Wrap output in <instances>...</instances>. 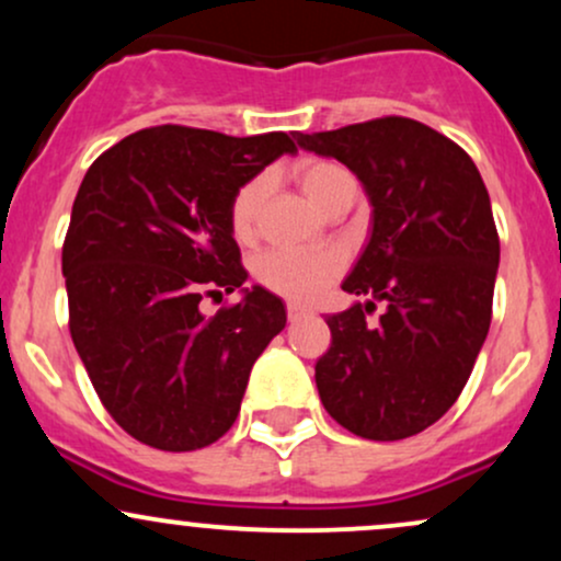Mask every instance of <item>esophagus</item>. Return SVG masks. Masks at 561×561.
<instances>
[{
	"mask_svg": "<svg viewBox=\"0 0 561 561\" xmlns=\"http://www.w3.org/2000/svg\"><path fill=\"white\" fill-rule=\"evenodd\" d=\"M302 317H308V308L300 306V302H287V319L298 321Z\"/></svg>",
	"mask_w": 561,
	"mask_h": 561,
	"instance_id": "34e87169",
	"label": "esophagus"
}]
</instances>
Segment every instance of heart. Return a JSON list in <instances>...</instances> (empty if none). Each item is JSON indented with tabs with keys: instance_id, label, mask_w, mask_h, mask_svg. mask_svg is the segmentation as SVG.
I'll return each mask as SVG.
<instances>
[{
	"instance_id": "b5f03b06",
	"label": "heart",
	"mask_w": 561,
	"mask_h": 561,
	"mask_svg": "<svg viewBox=\"0 0 561 561\" xmlns=\"http://www.w3.org/2000/svg\"><path fill=\"white\" fill-rule=\"evenodd\" d=\"M295 182L306 192V197L321 210H330L340 197L347 192H356V179L345 165L334 160L308 158L295 165ZM266 176H255L244 182L229 199V231L234 240L248 242L255 234V221L266 195ZM343 272V259L332 250H319V253H298V250L272 248L261 253L253 263V274L259 285L279 298L308 302L313 300L324 287H330Z\"/></svg>"
}]
</instances>
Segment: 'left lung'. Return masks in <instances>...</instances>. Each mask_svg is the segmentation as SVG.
Returning <instances> with one entry per match:
<instances>
[{
    "label": "left lung",
    "instance_id": "obj_1",
    "mask_svg": "<svg viewBox=\"0 0 561 561\" xmlns=\"http://www.w3.org/2000/svg\"><path fill=\"white\" fill-rule=\"evenodd\" d=\"M298 145L345 163L375 208L343 282L369 302L327 317L321 403L353 435L403 440L456 403L485 343L501 250L491 197L456 141L403 115L298 134ZM377 301L389 308L366 325Z\"/></svg>",
    "mask_w": 561,
    "mask_h": 561
}]
</instances>
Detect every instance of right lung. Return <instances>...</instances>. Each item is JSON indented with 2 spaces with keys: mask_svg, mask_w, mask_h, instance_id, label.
<instances>
[{
  "mask_svg": "<svg viewBox=\"0 0 561 561\" xmlns=\"http://www.w3.org/2000/svg\"><path fill=\"white\" fill-rule=\"evenodd\" d=\"M285 152V131L165 124L128 134L83 176L62 242L70 337L107 414L145 446L216 443L285 330V306L263 287L216 317L199 311L248 279L229 199Z\"/></svg>",
  "mask_w": 561,
  "mask_h": 561,
  "instance_id": "add662e5",
  "label": "right lung"
}]
</instances>
